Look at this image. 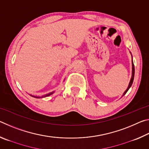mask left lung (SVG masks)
Segmentation results:
<instances>
[{"instance_id": "obj_1", "label": "left lung", "mask_w": 149, "mask_h": 149, "mask_svg": "<svg viewBox=\"0 0 149 149\" xmlns=\"http://www.w3.org/2000/svg\"><path fill=\"white\" fill-rule=\"evenodd\" d=\"M131 53V52H130ZM131 54H132V53H131ZM132 77H131V79H130V81L129 83V85H128V87L127 88V89H126L124 93H123V95L122 96V97H123V96H124L126 93H127L128 91V90L130 89V88L132 87V85L133 84V79H134V75H135V67H134V64H133V56L132 55Z\"/></svg>"}]
</instances>
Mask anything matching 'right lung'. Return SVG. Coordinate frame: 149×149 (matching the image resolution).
I'll use <instances>...</instances> for the list:
<instances>
[{
    "label": "right lung",
    "mask_w": 149,
    "mask_h": 149,
    "mask_svg": "<svg viewBox=\"0 0 149 149\" xmlns=\"http://www.w3.org/2000/svg\"><path fill=\"white\" fill-rule=\"evenodd\" d=\"M54 93V91L52 92H50L49 93H47V94L45 95H42L41 97H40V96H37V95H29L30 96H31V97H34V98H36V99H40V98H45V97H49V96L52 95Z\"/></svg>",
    "instance_id": "obj_1"
}]
</instances>
